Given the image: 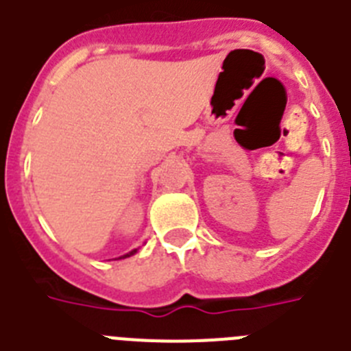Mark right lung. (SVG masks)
Wrapping results in <instances>:
<instances>
[{
    "label": "right lung",
    "instance_id": "obj_1",
    "mask_svg": "<svg viewBox=\"0 0 351 351\" xmlns=\"http://www.w3.org/2000/svg\"><path fill=\"white\" fill-rule=\"evenodd\" d=\"M138 250H132V252H129V254H125V255H122V257H119V258H125V257H131V255H134L136 254Z\"/></svg>",
    "mask_w": 351,
    "mask_h": 351
}]
</instances>
